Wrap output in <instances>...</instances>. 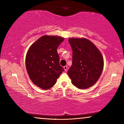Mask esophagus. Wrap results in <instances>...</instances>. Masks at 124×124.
I'll use <instances>...</instances> for the list:
<instances>
[{
	"label": "esophagus",
	"mask_w": 124,
	"mask_h": 124,
	"mask_svg": "<svg viewBox=\"0 0 124 124\" xmlns=\"http://www.w3.org/2000/svg\"><path fill=\"white\" fill-rule=\"evenodd\" d=\"M63 68H64V71H65V72H67V68H68V67H67V66H64V67H63Z\"/></svg>",
	"instance_id": "1"
}]
</instances>
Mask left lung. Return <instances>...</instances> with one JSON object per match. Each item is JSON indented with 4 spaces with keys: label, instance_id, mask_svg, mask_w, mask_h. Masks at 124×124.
<instances>
[{
    "label": "left lung",
    "instance_id": "8db88e82",
    "mask_svg": "<svg viewBox=\"0 0 124 124\" xmlns=\"http://www.w3.org/2000/svg\"><path fill=\"white\" fill-rule=\"evenodd\" d=\"M73 51L72 65L67 72L72 83L79 89H85L97 82L103 68L101 53L86 38H70Z\"/></svg>",
    "mask_w": 124,
    "mask_h": 124
}]
</instances>
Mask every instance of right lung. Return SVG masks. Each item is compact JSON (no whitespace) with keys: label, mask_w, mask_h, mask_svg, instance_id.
<instances>
[{"label":"right lung","mask_w":124,"mask_h":124,"mask_svg":"<svg viewBox=\"0 0 124 124\" xmlns=\"http://www.w3.org/2000/svg\"><path fill=\"white\" fill-rule=\"evenodd\" d=\"M64 38L44 35L31 46L26 57L27 73L32 82L47 90L57 82L64 68L60 64L57 49Z\"/></svg>","instance_id":"right-lung-1"}]
</instances>
